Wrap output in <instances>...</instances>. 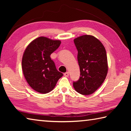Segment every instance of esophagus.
<instances>
[{
    "label": "esophagus",
    "mask_w": 131,
    "mask_h": 131,
    "mask_svg": "<svg viewBox=\"0 0 131 131\" xmlns=\"http://www.w3.org/2000/svg\"><path fill=\"white\" fill-rule=\"evenodd\" d=\"M69 72H66V73H64V76H65V77H68L69 76Z\"/></svg>",
    "instance_id": "1"
}]
</instances>
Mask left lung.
I'll return each mask as SVG.
<instances>
[{
    "mask_svg": "<svg viewBox=\"0 0 131 131\" xmlns=\"http://www.w3.org/2000/svg\"><path fill=\"white\" fill-rule=\"evenodd\" d=\"M78 51L80 76L73 83L82 95L92 94L102 84L108 71L107 55L102 43L93 36L83 35L74 39Z\"/></svg>",
    "mask_w": 131,
    "mask_h": 131,
    "instance_id": "obj_1",
    "label": "left lung"
}]
</instances>
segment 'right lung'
I'll list each match as a JSON object with an SVG mask.
<instances>
[{"label": "right lung", "instance_id": "right-lung-1", "mask_svg": "<svg viewBox=\"0 0 131 131\" xmlns=\"http://www.w3.org/2000/svg\"><path fill=\"white\" fill-rule=\"evenodd\" d=\"M60 40L39 37L29 44L22 59L24 76L30 87L46 94L52 91L63 73L58 72L50 55L59 47Z\"/></svg>", "mask_w": 131, "mask_h": 131}]
</instances>
